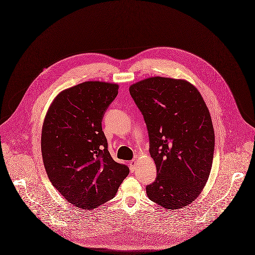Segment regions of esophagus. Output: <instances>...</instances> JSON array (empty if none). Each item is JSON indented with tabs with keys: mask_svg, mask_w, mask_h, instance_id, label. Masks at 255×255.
<instances>
[{
	"mask_svg": "<svg viewBox=\"0 0 255 255\" xmlns=\"http://www.w3.org/2000/svg\"><path fill=\"white\" fill-rule=\"evenodd\" d=\"M136 159H133V160H131L130 161V163H129V165H130V169H131V172H134L135 171V169H136Z\"/></svg>",
	"mask_w": 255,
	"mask_h": 255,
	"instance_id": "34e87169",
	"label": "esophagus"
}]
</instances>
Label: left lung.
Returning <instances> with one entry per match:
<instances>
[{"label":"left lung","mask_w":255,"mask_h":255,"mask_svg":"<svg viewBox=\"0 0 255 255\" xmlns=\"http://www.w3.org/2000/svg\"><path fill=\"white\" fill-rule=\"evenodd\" d=\"M149 136L157 176L147 197L166 210L191 204L212 170L215 131L210 112L196 87L184 79L153 77L129 88Z\"/></svg>","instance_id":"1"}]
</instances>
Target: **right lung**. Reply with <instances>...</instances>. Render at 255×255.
Segmentation results:
<instances>
[{
	"label": "right lung",
	"mask_w": 255,
	"mask_h": 255,
	"mask_svg": "<svg viewBox=\"0 0 255 255\" xmlns=\"http://www.w3.org/2000/svg\"><path fill=\"white\" fill-rule=\"evenodd\" d=\"M118 94L116 83L85 81L61 91L44 118L40 145L46 174L77 208L92 210L112 200L129 174L111 156L102 129Z\"/></svg>",
	"instance_id": "1"
}]
</instances>
